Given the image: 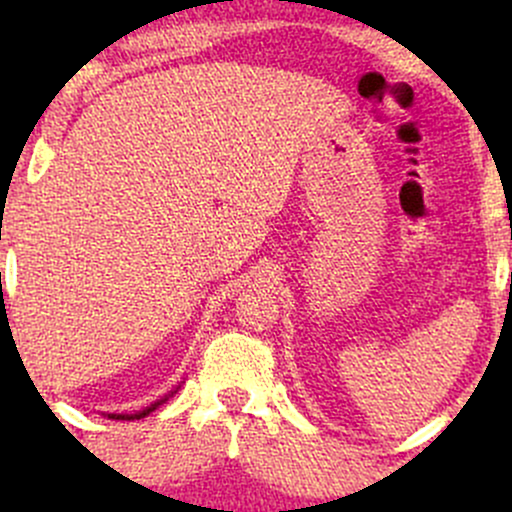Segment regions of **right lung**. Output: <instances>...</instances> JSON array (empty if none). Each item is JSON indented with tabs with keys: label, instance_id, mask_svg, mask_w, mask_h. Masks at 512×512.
Here are the masks:
<instances>
[{
	"label": "right lung",
	"instance_id": "add662e5",
	"mask_svg": "<svg viewBox=\"0 0 512 512\" xmlns=\"http://www.w3.org/2000/svg\"><path fill=\"white\" fill-rule=\"evenodd\" d=\"M165 399H160V401H156V404H151V406H146V409L143 411H138V414H108V418H118V421H133V418H143V416H148L151 414V411H156L160 404H163Z\"/></svg>",
	"mask_w": 512,
	"mask_h": 512
}]
</instances>
